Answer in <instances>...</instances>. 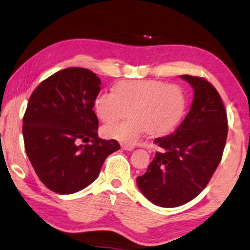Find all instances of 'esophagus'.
I'll return each instance as SVG.
<instances>
[{
	"mask_svg": "<svg viewBox=\"0 0 250 250\" xmlns=\"http://www.w3.org/2000/svg\"><path fill=\"white\" fill-rule=\"evenodd\" d=\"M122 148L124 150H133L134 146H130V145H123Z\"/></svg>",
	"mask_w": 250,
	"mask_h": 250,
	"instance_id": "esophagus-1",
	"label": "esophagus"
}]
</instances>
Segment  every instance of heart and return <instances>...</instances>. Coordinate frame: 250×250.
Masks as SVG:
<instances>
[{
    "mask_svg": "<svg viewBox=\"0 0 250 250\" xmlns=\"http://www.w3.org/2000/svg\"><path fill=\"white\" fill-rule=\"evenodd\" d=\"M127 110L124 123L105 126L102 133L109 139L134 145L148 132L162 137L174 130L186 110V96L176 84L155 80H128L102 91L94 100V111L104 124L116 122Z\"/></svg>",
    "mask_w": 250,
    "mask_h": 250,
    "instance_id": "obj_1",
    "label": "heart"
}]
</instances>
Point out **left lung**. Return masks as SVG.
I'll list each match as a JSON object with an SVG mask.
<instances>
[{"label": "left lung", "instance_id": "left-lung-1", "mask_svg": "<svg viewBox=\"0 0 250 250\" xmlns=\"http://www.w3.org/2000/svg\"><path fill=\"white\" fill-rule=\"evenodd\" d=\"M193 88L186 119L174 133L154 140L161 148L137 184L153 204L176 208L208 186L226 144L227 115L220 95L202 78L181 75Z\"/></svg>", "mask_w": 250, "mask_h": 250}]
</instances>
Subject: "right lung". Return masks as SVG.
Masks as SVG:
<instances>
[{"label": "right lung", "mask_w": 250, "mask_h": 250, "mask_svg": "<svg viewBox=\"0 0 250 250\" xmlns=\"http://www.w3.org/2000/svg\"><path fill=\"white\" fill-rule=\"evenodd\" d=\"M100 90L96 74L70 67L46 79L31 95L23 118L24 146L36 174L53 192L69 195L87 188L104 160L120 148L116 140L98 138L92 107Z\"/></svg>", "instance_id": "right-lung-1"}]
</instances>
